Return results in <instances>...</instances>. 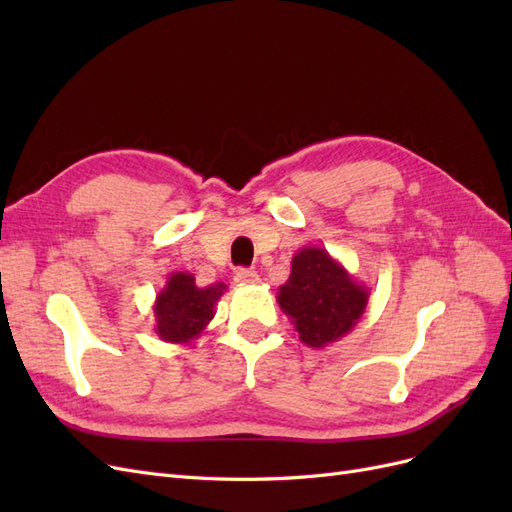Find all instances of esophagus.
I'll return each mask as SVG.
<instances>
[{
    "mask_svg": "<svg viewBox=\"0 0 512 512\" xmlns=\"http://www.w3.org/2000/svg\"><path fill=\"white\" fill-rule=\"evenodd\" d=\"M232 280H235L237 284H256L260 277H258V273L254 271V269H237L235 271V275H232Z\"/></svg>",
    "mask_w": 512,
    "mask_h": 512,
    "instance_id": "1",
    "label": "esophagus"
}]
</instances>
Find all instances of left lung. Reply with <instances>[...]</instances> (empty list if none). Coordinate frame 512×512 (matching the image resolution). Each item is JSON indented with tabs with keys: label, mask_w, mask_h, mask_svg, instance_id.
Listing matches in <instances>:
<instances>
[{
	"label": "left lung",
	"mask_w": 512,
	"mask_h": 512,
	"mask_svg": "<svg viewBox=\"0 0 512 512\" xmlns=\"http://www.w3.org/2000/svg\"><path fill=\"white\" fill-rule=\"evenodd\" d=\"M369 288L356 282L342 262L322 247H301L292 256L288 282L277 303L309 348H327L346 337L361 320Z\"/></svg>",
	"instance_id": "8db88e82"
}]
</instances>
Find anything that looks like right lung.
<instances>
[{
    "label": "right lung",
    "instance_id": "1",
    "mask_svg": "<svg viewBox=\"0 0 512 512\" xmlns=\"http://www.w3.org/2000/svg\"><path fill=\"white\" fill-rule=\"evenodd\" d=\"M224 292L226 284L222 282L200 288L192 273H170L153 303L158 337L168 344L190 346L213 320L215 303Z\"/></svg>",
    "mask_w": 512,
    "mask_h": 512
}]
</instances>
